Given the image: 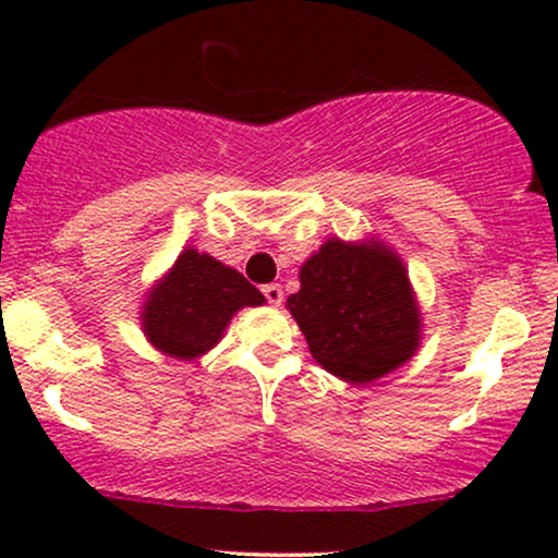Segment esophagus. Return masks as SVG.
Here are the masks:
<instances>
[{
	"mask_svg": "<svg viewBox=\"0 0 558 558\" xmlns=\"http://www.w3.org/2000/svg\"><path fill=\"white\" fill-rule=\"evenodd\" d=\"M262 293H265V299L270 301L272 306H280V301H283V288H280L278 283H270L262 288Z\"/></svg>",
	"mask_w": 558,
	"mask_h": 558,
	"instance_id": "34e87169",
	"label": "esophagus"
}]
</instances>
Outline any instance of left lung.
<instances>
[{"label": "left lung", "instance_id": "8db88e82", "mask_svg": "<svg viewBox=\"0 0 558 558\" xmlns=\"http://www.w3.org/2000/svg\"><path fill=\"white\" fill-rule=\"evenodd\" d=\"M299 283L286 306L330 375L367 386L417 354L420 301L388 243L328 239L301 265Z\"/></svg>", "mask_w": 558, "mask_h": 558}]
</instances>
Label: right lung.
<instances>
[{"label": "right lung", "mask_w": 558, "mask_h": 558, "mask_svg": "<svg viewBox=\"0 0 558 558\" xmlns=\"http://www.w3.org/2000/svg\"><path fill=\"white\" fill-rule=\"evenodd\" d=\"M262 304L265 296L239 270L185 246L146 291L138 319L146 341L157 351L194 362L220 343L235 312Z\"/></svg>", "instance_id": "right-lung-1"}]
</instances>
